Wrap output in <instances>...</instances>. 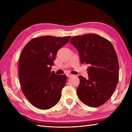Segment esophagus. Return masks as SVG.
<instances>
[{"instance_id":"34e87169","label":"esophagus","mask_w":132,"mask_h":132,"mask_svg":"<svg viewBox=\"0 0 132 132\" xmlns=\"http://www.w3.org/2000/svg\"><path fill=\"white\" fill-rule=\"evenodd\" d=\"M66 76L68 77H70L72 76V74H69V73H68V74H66Z\"/></svg>"}]
</instances>
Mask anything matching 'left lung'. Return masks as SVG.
<instances>
[{"instance_id":"1","label":"left lung","mask_w":132,"mask_h":132,"mask_svg":"<svg viewBox=\"0 0 132 132\" xmlns=\"http://www.w3.org/2000/svg\"><path fill=\"white\" fill-rule=\"evenodd\" d=\"M70 43L79 53L82 64H88V79L79 76V99L92 107L104 104L115 89L119 80V61L113 45L96 34L77 36Z\"/></svg>"}]
</instances>
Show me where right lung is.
I'll return each mask as SVG.
<instances>
[{"instance_id": "1", "label": "right lung", "mask_w": 132, "mask_h": 132, "mask_svg": "<svg viewBox=\"0 0 132 132\" xmlns=\"http://www.w3.org/2000/svg\"><path fill=\"white\" fill-rule=\"evenodd\" d=\"M70 36H41L24 46L19 62V80L25 96L36 108L47 109L60 100L66 85L65 75L51 72L58 50L69 41Z\"/></svg>"}]
</instances>
